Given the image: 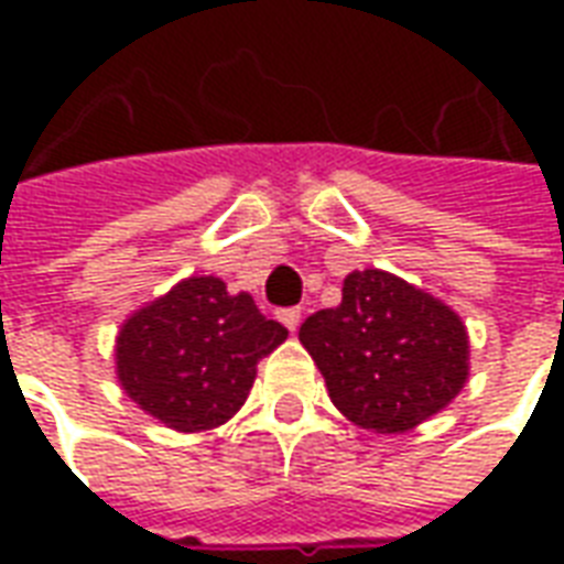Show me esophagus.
Here are the masks:
<instances>
[{
  "mask_svg": "<svg viewBox=\"0 0 564 564\" xmlns=\"http://www.w3.org/2000/svg\"><path fill=\"white\" fill-rule=\"evenodd\" d=\"M278 319H281L286 329L295 332L299 329V323H302V311H299V307H283L281 314H278Z\"/></svg>",
  "mask_w": 564,
  "mask_h": 564,
  "instance_id": "34e87169",
  "label": "esophagus"
}]
</instances>
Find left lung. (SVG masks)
<instances>
[{
    "instance_id": "8db88e82",
    "label": "left lung",
    "mask_w": 564,
    "mask_h": 564,
    "mask_svg": "<svg viewBox=\"0 0 564 564\" xmlns=\"http://www.w3.org/2000/svg\"><path fill=\"white\" fill-rule=\"evenodd\" d=\"M332 404L378 435H404L444 411L471 371V344L449 305L383 269L350 271L341 305L302 323Z\"/></svg>"
}]
</instances>
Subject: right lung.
I'll return each instance as SVG.
<instances>
[{
    "instance_id": "obj_1",
    "label": "right lung",
    "mask_w": 564,
    "mask_h": 564,
    "mask_svg": "<svg viewBox=\"0 0 564 564\" xmlns=\"http://www.w3.org/2000/svg\"><path fill=\"white\" fill-rule=\"evenodd\" d=\"M286 329L259 314L250 293H229L214 274L177 281L132 311L117 332L120 390L174 432H208L250 395L262 356Z\"/></svg>"
}]
</instances>
